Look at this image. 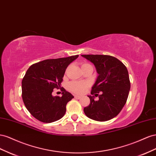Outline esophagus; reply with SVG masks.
<instances>
[{
    "label": "esophagus",
    "instance_id": "obj_1",
    "mask_svg": "<svg viewBox=\"0 0 156 156\" xmlns=\"http://www.w3.org/2000/svg\"><path fill=\"white\" fill-rule=\"evenodd\" d=\"M74 98H75V99H80V98H81V96H80V95H74Z\"/></svg>",
    "mask_w": 156,
    "mask_h": 156
}]
</instances>
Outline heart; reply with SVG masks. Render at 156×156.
Listing matches in <instances>:
<instances>
[{
    "label": "heart",
    "mask_w": 156,
    "mask_h": 156,
    "mask_svg": "<svg viewBox=\"0 0 156 156\" xmlns=\"http://www.w3.org/2000/svg\"><path fill=\"white\" fill-rule=\"evenodd\" d=\"M90 65V64L83 63L82 65V67ZM88 87V84L84 82H73L69 83V89L70 91L74 93H82Z\"/></svg>",
    "instance_id": "b5f03b06"
}]
</instances>
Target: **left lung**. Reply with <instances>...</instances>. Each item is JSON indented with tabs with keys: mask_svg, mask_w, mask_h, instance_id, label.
I'll use <instances>...</instances> for the list:
<instances>
[{
	"mask_svg": "<svg viewBox=\"0 0 156 156\" xmlns=\"http://www.w3.org/2000/svg\"><path fill=\"white\" fill-rule=\"evenodd\" d=\"M94 64L99 74L88 95L90 103L83 108L88 118L108 121L120 112L126 105L131 83L126 66L114 57L106 55H82ZM100 95H99L98 93ZM99 96L95 101L94 96Z\"/></svg>",
	"mask_w": 156,
	"mask_h": 156,
	"instance_id": "8db88e82",
	"label": "left lung"
}]
</instances>
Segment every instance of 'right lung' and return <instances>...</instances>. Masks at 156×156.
<instances>
[{
	"label": "right lung",
	"instance_id": "1",
	"mask_svg": "<svg viewBox=\"0 0 156 156\" xmlns=\"http://www.w3.org/2000/svg\"><path fill=\"white\" fill-rule=\"evenodd\" d=\"M78 55L46 59L31 65L22 80V98L33 117L44 123L60 119L66 112V105L74 98L61 87L65 70ZM60 88L61 97L52 95L53 89Z\"/></svg>",
	"mask_w": 156,
	"mask_h": 156
}]
</instances>
